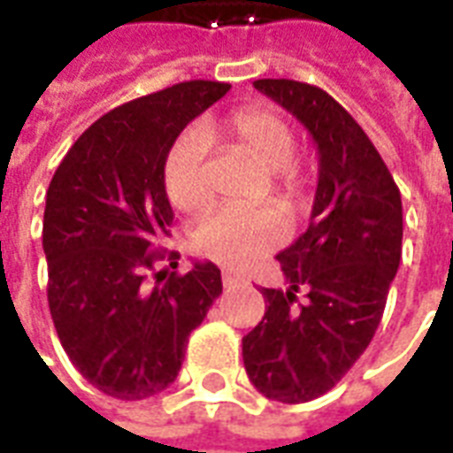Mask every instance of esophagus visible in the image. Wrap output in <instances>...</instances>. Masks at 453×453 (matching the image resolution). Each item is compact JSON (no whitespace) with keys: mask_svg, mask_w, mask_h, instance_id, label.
<instances>
[{"mask_svg":"<svg viewBox=\"0 0 453 453\" xmlns=\"http://www.w3.org/2000/svg\"><path fill=\"white\" fill-rule=\"evenodd\" d=\"M245 281V276L235 274V272H223V286L226 288H233V286H240Z\"/></svg>","mask_w":453,"mask_h":453,"instance_id":"1","label":"esophagus"}]
</instances>
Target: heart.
Listing matches in <instances>:
<instances>
[{
	"label": "heart",
	"mask_w": 453,
	"mask_h": 453,
	"mask_svg": "<svg viewBox=\"0 0 453 453\" xmlns=\"http://www.w3.org/2000/svg\"><path fill=\"white\" fill-rule=\"evenodd\" d=\"M226 133L272 172L276 196L294 203L311 181V165L294 157L296 135L284 116L265 106H247L226 120ZM165 188L172 206L196 213L213 198L208 172V133L184 130L165 159ZM284 240V220L272 206L255 211L216 208L194 233V250L218 265L242 269L272 252Z\"/></svg>",
	"instance_id": "heart-1"
}]
</instances>
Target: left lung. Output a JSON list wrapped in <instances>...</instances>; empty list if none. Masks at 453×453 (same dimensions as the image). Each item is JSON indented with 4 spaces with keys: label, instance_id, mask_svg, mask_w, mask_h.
Returning <instances> with one entry per match:
<instances>
[{
    "label": "left lung",
    "instance_id": "obj_1",
    "mask_svg": "<svg viewBox=\"0 0 453 453\" xmlns=\"http://www.w3.org/2000/svg\"><path fill=\"white\" fill-rule=\"evenodd\" d=\"M255 89L318 148L311 226L276 255L286 288H262L265 315L242 337L252 386L296 405L327 393L369 347L400 265L403 203L379 150L330 94L294 80H257Z\"/></svg>",
    "mask_w": 453,
    "mask_h": 453
}]
</instances>
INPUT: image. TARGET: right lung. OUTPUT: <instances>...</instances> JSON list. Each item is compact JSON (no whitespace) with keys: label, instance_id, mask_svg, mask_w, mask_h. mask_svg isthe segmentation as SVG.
I'll list each match as a JSON object with an SVG mask.
<instances>
[{"label":"right lung","instance_id":"right-lung-1","mask_svg":"<svg viewBox=\"0 0 453 453\" xmlns=\"http://www.w3.org/2000/svg\"><path fill=\"white\" fill-rule=\"evenodd\" d=\"M230 84L181 82L113 109L77 138L45 194L48 305L63 349L84 379L119 400L174 383L191 330L223 294L220 269L155 274V247L174 211L167 152Z\"/></svg>","mask_w":453,"mask_h":453}]
</instances>
